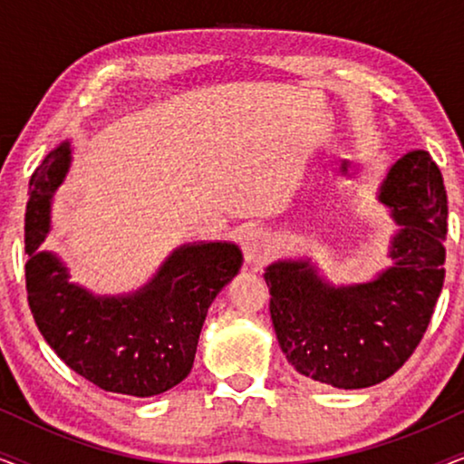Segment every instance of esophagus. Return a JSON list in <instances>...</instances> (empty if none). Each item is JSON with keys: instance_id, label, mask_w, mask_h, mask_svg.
<instances>
[{"instance_id": "34e87169", "label": "esophagus", "mask_w": 464, "mask_h": 464, "mask_svg": "<svg viewBox=\"0 0 464 464\" xmlns=\"http://www.w3.org/2000/svg\"><path fill=\"white\" fill-rule=\"evenodd\" d=\"M275 251L270 234L262 227H249L243 237V253L251 266H262Z\"/></svg>"}]
</instances>
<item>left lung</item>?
Wrapping results in <instances>:
<instances>
[{
	"mask_svg": "<svg viewBox=\"0 0 464 464\" xmlns=\"http://www.w3.org/2000/svg\"><path fill=\"white\" fill-rule=\"evenodd\" d=\"M378 200L399 230L391 240L392 266L373 281L335 287L308 259H281L264 275L285 357L300 376L335 389L382 382L411 357L446 276L448 196L429 151L399 158Z\"/></svg>",
	"mask_w": 464,
	"mask_h": 464,
	"instance_id": "8db88e82",
	"label": "left lung"
}]
</instances>
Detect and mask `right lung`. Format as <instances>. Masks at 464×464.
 I'll list each match as a JSON object with an SVG mask.
<instances>
[{"mask_svg":"<svg viewBox=\"0 0 464 464\" xmlns=\"http://www.w3.org/2000/svg\"><path fill=\"white\" fill-rule=\"evenodd\" d=\"M72 164L69 141L50 151L29 181L24 278L35 325L75 373L101 391L154 397L192 372L207 310L240 270L232 243L183 245L135 294L101 297L69 281L67 266L40 245L56 188Z\"/></svg>","mask_w":464,"mask_h":464,"instance_id":"right-lung-1","label":"right lung"}]
</instances>
